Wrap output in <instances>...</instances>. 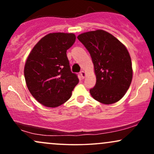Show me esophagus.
<instances>
[{
    "mask_svg": "<svg viewBox=\"0 0 154 154\" xmlns=\"http://www.w3.org/2000/svg\"><path fill=\"white\" fill-rule=\"evenodd\" d=\"M80 75H81V77H82V79H84V78H85V75H86L85 72V71H82V72H80Z\"/></svg>",
    "mask_w": 154,
    "mask_h": 154,
    "instance_id": "obj_1",
    "label": "esophagus"
}]
</instances>
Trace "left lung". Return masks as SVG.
Segmentation results:
<instances>
[{"label": "left lung", "mask_w": 154, "mask_h": 154, "mask_svg": "<svg viewBox=\"0 0 154 154\" xmlns=\"http://www.w3.org/2000/svg\"><path fill=\"white\" fill-rule=\"evenodd\" d=\"M77 38L89 51L94 65L96 84L90 90L92 97L103 104L119 101L132 79L131 58L127 48L102 29L82 33Z\"/></svg>", "instance_id": "left-lung-1"}]
</instances>
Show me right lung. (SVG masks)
Instances as JSON below:
<instances>
[{"instance_id":"obj_1","label":"right lung","mask_w":154,"mask_h":154,"mask_svg":"<svg viewBox=\"0 0 154 154\" xmlns=\"http://www.w3.org/2000/svg\"><path fill=\"white\" fill-rule=\"evenodd\" d=\"M73 33H50L40 39L24 65L28 90L39 103L55 108L67 101L79 82L72 73L66 51L75 43Z\"/></svg>"}]
</instances>
